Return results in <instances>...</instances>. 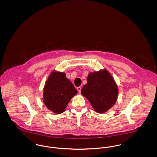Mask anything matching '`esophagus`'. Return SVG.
<instances>
[{
  "label": "esophagus",
  "mask_w": 157,
  "mask_h": 157,
  "mask_svg": "<svg viewBox=\"0 0 157 157\" xmlns=\"http://www.w3.org/2000/svg\"><path fill=\"white\" fill-rule=\"evenodd\" d=\"M77 90H78V93L80 94V93H81V87H80V86L77 87Z\"/></svg>",
  "instance_id": "1"
}]
</instances>
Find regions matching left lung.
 I'll return each mask as SVG.
<instances>
[{
	"label": "left lung",
	"mask_w": 157,
	"mask_h": 157,
	"mask_svg": "<svg viewBox=\"0 0 157 157\" xmlns=\"http://www.w3.org/2000/svg\"><path fill=\"white\" fill-rule=\"evenodd\" d=\"M81 94L90 101L95 111L102 113L115 104L118 89L111 74L104 69L90 73Z\"/></svg>",
	"instance_id": "1"
}]
</instances>
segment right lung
Returning a JSON list of instances; mask_svg holds the SVG:
<instances>
[{
	"label": "right lung",
	"instance_id": "right-lung-1",
	"mask_svg": "<svg viewBox=\"0 0 157 157\" xmlns=\"http://www.w3.org/2000/svg\"><path fill=\"white\" fill-rule=\"evenodd\" d=\"M78 90L62 72L53 71L48 78L44 88V102L55 113L60 114L65 108Z\"/></svg>",
	"mask_w": 157,
	"mask_h": 157
}]
</instances>
